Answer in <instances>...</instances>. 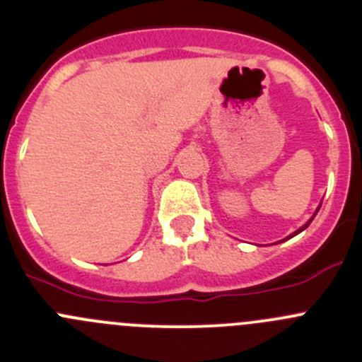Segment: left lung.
Segmentation results:
<instances>
[{"mask_svg":"<svg viewBox=\"0 0 362 362\" xmlns=\"http://www.w3.org/2000/svg\"><path fill=\"white\" fill-rule=\"evenodd\" d=\"M320 204H322V203H320ZM319 208H320V206H317L315 214H313V215H312V217H310V218H308V221H306V224H303V226H301V228H299V229H298V231H294V233H293V235H289V236H287V238L280 240V242H286V240H291V238H293V236H296V235H299V233H301V231H305V229H306V228H308V226H310V224H312L313 217H315V215H317V211H319Z\"/></svg>","mask_w":362,"mask_h":362,"instance_id":"left-lung-1","label":"left lung"}]
</instances>
